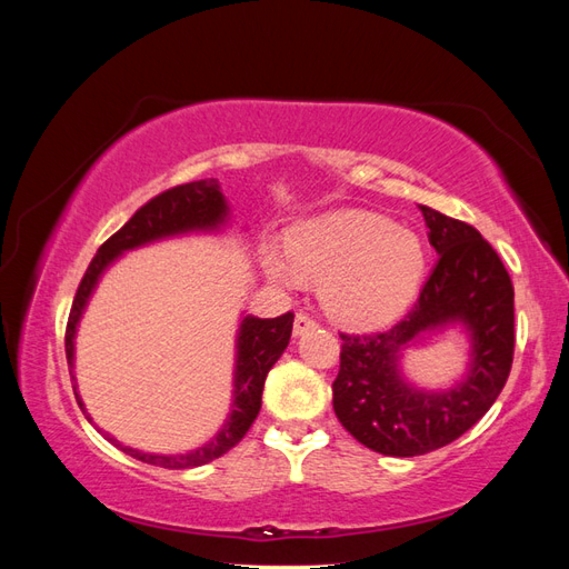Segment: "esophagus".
Instances as JSON below:
<instances>
[{
	"mask_svg": "<svg viewBox=\"0 0 569 569\" xmlns=\"http://www.w3.org/2000/svg\"><path fill=\"white\" fill-rule=\"evenodd\" d=\"M308 330H316V320L308 316V313H297V318H295V337H301Z\"/></svg>",
	"mask_w": 569,
	"mask_h": 569,
	"instance_id": "34e87169",
	"label": "esophagus"
}]
</instances>
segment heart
I'll use <instances>...</instances> for the list:
<instances>
[{
    "label": "heart",
    "instance_id": "1",
    "mask_svg": "<svg viewBox=\"0 0 569 569\" xmlns=\"http://www.w3.org/2000/svg\"><path fill=\"white\" fill-rule=\"evenodd\" d=\"M270 278L320 284L327 313L343 325L372 327L399 316L425 270L420 237L368 211H335L306 220L284 237V253L268 244Z\"/></svg>",
    "mask_w": 569,
    "mask_h": 569
}]
</instances>
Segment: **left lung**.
<instances>
[{"label": "left lung", "mask_w": 569, "mask_h": 569, "mask_svg": "<svg viewBox=\"0 0 569 569\" xmlns=\"http://www.w3.org/2000/svg\"><path fill=\"white\" fill-rule=\"evenodd\" d=\"M439 261L410 313L387 332L341 335L332 385L339 422L368 449L412 458L456 441L506 387L515 349V291L491 244L472 226L420 203ZM446 329L471 341L469 370L451 388L425 390L400 366L416 342Z\"/></svg>", "instance_id": "1"}]
</instances>
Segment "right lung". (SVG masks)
Instances as JSON below:
<instances>
[{"label": "right lung", "instance_id": "right-lung-1", "mask_svg": "<svg viewBox=\"0 0 569 569\" xmlns=\"http://www.w3.org/2000/svg\"><path fill=\"white\" fill-rule=\"evenodd\" d=\"M228 222H230V206L220 192V182L213 178L197 180V182L173 187L168 189V192L153 197L126 222L123 228L99 247L97 256L92 258V263L78 287L71 316H68V325H66L68 372H71L76 401L82 410V416L92 425L94 420L90 418L88 408H84L80 399L78 380H76V335H78L80 318L94 295L101 274H104L126 251L140 249L153 242H163V239L184 237V234H216L220 230H226ZM291 322H295V313H284L280 318L242 316V320H239L237 339H234L237 351H234L230 412L218 432L206 443L197 446V449L187 453H147L140 449H132V446L120 443L109 432H101V429L99 432L123 453L168 470L199 468V465H206L220 458L222 453H228L234 443L242 441V437L253 425L258 410H261L266 377L287 349L289 337H291Z\"/></svg>", "mask_w": 569, "mask_h": 569}]
</instances>
